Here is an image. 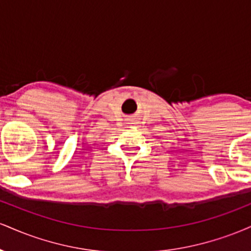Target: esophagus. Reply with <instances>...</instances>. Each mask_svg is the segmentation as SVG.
Returning <instances> with one entry per match:
<instances>
[{
	"mask_svg": "<svg viewBox=\"0 0 251 251\" xmlns=\"http://www.w3.org/2000/svg\"><path fill=\"white\" fill-rule=\"evenodd\" d=\"M131 124H133V125H138V123H135V120H133V123H131Z\"/></svg>",
	"mask_w": 251,
	"mask_h": 251,
	"instance_id": "esophagus-1",
	"label": "esophagus"
}]
</instances>
